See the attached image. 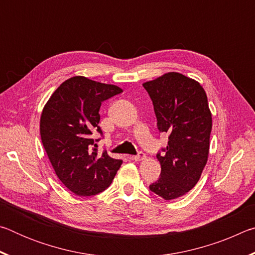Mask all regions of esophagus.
Returning <instances> with one entry per match:
<instances>
[{"instance_id":"34e87169","label":"esophagus","mask_w":255,"mask_h":255,"mask_svg":"<svg viewBox=\"0 0 255 255\" xmlns=\"http://www.w3.org/2000/svg\"><path fill=\"white\" fill-rule=\"evenodd\" d=\"M131 159H133V161H143V159H145V154L143 152H138L137 155H135V156H130Z\"/></svg>"}]
</instances>
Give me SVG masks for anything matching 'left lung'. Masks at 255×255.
I'll return each instance as SVG.
<instances>
[{
    "instance_id": "1",
    "label": "left lung",
    "mask_w": 255,
    "mask_h": 255,
    "mask_svg": "<svg viewBox=\"0 0 255 255\" xmlns=\"http://www.w3.org/2000/svg\"><path fill=\"white\" fill-rule=\"evenodd\" d=\"M153 102L159 132L169 141L156 157L161 175L149 190L163 199L184 196L200 179L208 159L211 114L205 90L197 81L170 72L143 84Z\"/></svg>"
}]
</instances>
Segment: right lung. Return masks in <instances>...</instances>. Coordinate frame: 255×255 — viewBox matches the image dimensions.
Returning a JSON list of instances; mask_svg holds the SVG:
<instances>
[{
    "label": "right lung",
    "mask_w": 255,
    "mask_h": 255,
    "mask_svg": "<svg viewBox=\"0 0 255 255\" xmlns=\"http://www.w3.org/2000/svg\"><path fill=\"white\" fill-rule=\"evenodd\" d=\"M123 90L74 76L63 82L51 94L40 117V136L56 175L77 196H94L109 187L123 164L98 153L93 133L102 130L100 107Z\"/></svg>",
    "instance_id": "add662e5"
}]
</instances>
